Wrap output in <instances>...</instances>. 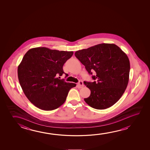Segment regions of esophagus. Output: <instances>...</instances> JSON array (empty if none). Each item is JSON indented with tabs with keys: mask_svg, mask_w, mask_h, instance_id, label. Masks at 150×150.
Masks as SVG:
<instances>
[{
	"mask_svg": "<svg viewBox=\"0 0 150 150\" xmlns=\"http://www.w3.org/2000/svg\"><path fill=\"white\" fill-rule=\"evenodd\" d=\"M77 87L79 88H81L82 87H83L84 85H83V81H79V83H77Z\"/></svg>",
	"mask_w": 150,
	"mask_h": 150,
	"instance_id": "obj_1",
	"label": "esophagus"
}]
</instances>
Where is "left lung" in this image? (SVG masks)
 <instances>
[{
	"label": "left lung",
	"instance_id": "left-lung-1",
	"mask_svg": "<svg viewBox=\"0 0 150 150\" xmlns=\"http://www.w3.org/2000/svg\"><path fill=\"white\" fill-rule=\"evenodd\" d=\"M75 55L89 74L96 73L92 79L97 81H84L91 91L85 101L99 110L113 106L128 86L130 65L127 54L115 44L101 43L79 50Z\"/></svg>",
	"mask_w": 150,
	"mask_h": 150
}]
</instances>
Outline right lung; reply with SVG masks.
Wrapping results in <instances>:
<instances>
[{
	"label": "right lung",
	"instance_id": "obj_1",
	"mask_svg": "<svg viewBox=\"0 0 150 150\" xmlns=\"http://www.w3.org/2000/svg\"><path fill=\"white\" fill-rule=\"evenodd\" d=\"M73 54V51H59L45 47L30 49L18 67V76L25 95L35 106L52 110L62 105L69 91L76 83L60 79L63 67Z\"/></svg>",
	"mask_w": 150,
	"mask_h": 150
}]
</instances>
